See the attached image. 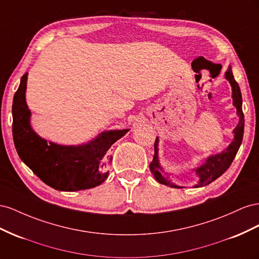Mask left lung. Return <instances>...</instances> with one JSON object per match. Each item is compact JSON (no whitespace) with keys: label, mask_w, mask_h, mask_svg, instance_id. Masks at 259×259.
Instances as JSON below:
<instances>
[{"label":"left lung","mask_w":259,"mask_h":259,"mask_svg":"<svg viewBox=\"0 0 259 259\" xmlns=\"http://www.w3.org/2000/svg\"><path fill=\"white\" fill-rule=\"evenodd\" d=\"M225 77L231 84L233 105L236 108V114H238L240 120L238 125H236L233 130L234 139L230 143V145H229L225 151H223L219 154L210 155L209 157L206 158L203 165L194 169L199 178L198 183L195 184L194 188L205 187L207 186V184L211 183L212 181H215L217 178H219V177L223 175L232 164V161L235 157L236 153H238L240 149L242 140H243V134H244V114H243V110H242V94H241L240 87L233 77L231 66H229L228 70L225 73ZM158 140H159L158 137H156V140H155V143H154V150H155L154 157L150 164L151 172L155 177V179L157 180V182L165 184V186H168L170 188L182 189L183 187L177 186V184L171 182V180L169 179L166 175H164V170H162V167L160 166L159 159H158Z\"/></svg>","instance_id":"8db88e82"}]
</instances>
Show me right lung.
Wrapping results in <instances>:
<instances>
[{"label":"right lung","instance_id":"obj_1","mask_svg":"<svg viewBox=\"0 0 259 259\" xmlns=\"http://www.w3.org/2000/svg\"><path fill=\"white\" fill-rule=\"evenodd\" d=\"M28 72L21 77L13 100V138L20 159L33 174L58 191H80L100 186L108 176L105 171L109 149L129 129L109 130L81 145L48 142L33 131L31 113L26 103Z\"/></svg>","mask_w":259,"mask_h":259}]
</instances>
